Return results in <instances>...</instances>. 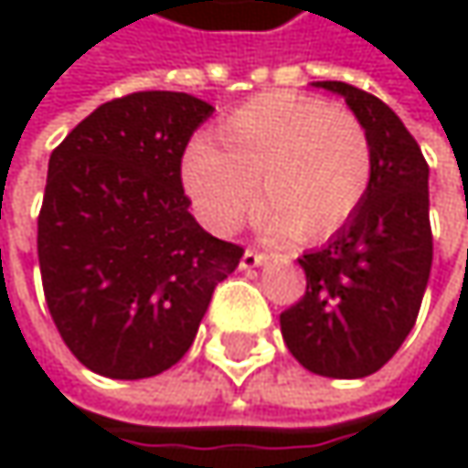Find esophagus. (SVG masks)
Segmentation results:
<instances>
[{"mask_svg": "<svg viewBox=\"0 0 468 468\" xmlns=\"http://www.w3.org/2000/svg\"><path fill=\"white\" fill-rule=\"evenodd\" d=\"M265 260H268V254H265V251H257V249H251V246H249V249L243 251V257H240V268H243V271H249V268L262 265Z\"/></svg>", "mask_w": 468, "mask_h": 468, "instance_id": "obj_1", "label": "esophagus"}]
</instances>
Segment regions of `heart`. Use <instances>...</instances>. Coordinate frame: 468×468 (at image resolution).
Wrapping results in <instances>:
<instances>
[{"label": "heart", "mask_w": 468, "mask_h": 468, "mask_svg": "<svg viewBox=\"0 0 468 468\" xmlns=\"http://www.w3.org/2000/svg\"><path fill=\"white\" fill-rule=\"evenodd\" d=\"M217 141H195L184 156V186L217 233L238 228L262 186L271 203L257 219L265 230L323 238L357 214L371 186L366 124L317 97H254L219 124Z\"/></svg>", "instance_id": "heart-1"}]
</instances>
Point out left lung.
Listing matches in <instances>:
<instances>
[{
	"label": "left lung",
	"mask_w": 468,
	"mask_h": 468,
	"mask_svg": "<svg viewBox=\"0 0 468 468\" xmlns=\"http://www.w3.org/2000/svg\"><path fill=\"white\" fill-rule=\"evenodd\" d=\"M346 100L374 148L371 186L357 214L303 254L306 292L282 312V335L312 374L360 379L379 371L415 327L433 262L428 162L404 122L374 94L320 80Z\"/></svg>",
	"instance_id": "left-lung-1"
}]
</instances>
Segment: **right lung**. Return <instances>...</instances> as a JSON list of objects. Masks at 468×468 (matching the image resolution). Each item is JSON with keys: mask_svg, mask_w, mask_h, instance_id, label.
Wrapping results in <instances>:
<instances>
[{"mask_svg": "<svg viewBox=\"0 0 468 468\" xmlns=\"http://www.w3.org/2000/svg\"><path fill=\"white\" fill-rule=\"evenodd\" d=\"M214 108L184 91L100 105L48 159L37 257L53 325L94 374L176 366L243 246L189 214L181 159Z\"/></svg>", "mask_w": 468, "mask_h": 468, "instance_id": "1", "label": "right lung"}]
</instances>
